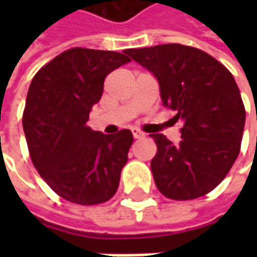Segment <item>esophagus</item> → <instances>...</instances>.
<instances>
[{"label":"esophagus","mask_w":257,"mask_h":257,"mask_svg":"<svg viewBox=\"0 0 257 257\" xmlns=\"http://www.w3.org/2000/svg\"><path fill=\"white\" fill-rule=\"evenodd\" d=\"M146 134L143 132H140V130H137V128H133V137L134 139H143Z\"/></svg>","instance_id":"34e87169"}]
</instances>
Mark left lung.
Masks as SVG:
<instances>
[{"instance_id": "1", "label": "left lung", "mask_w": 257, "mask_h": 257, "mask_svg": "<svg viewBox=\"0 0 257 257\" xmlns=\"http://www.w3.org/2000/svg\"><path fill=\"white\" fill-rule=\"evenodd\" d=\"M127 54L156 75L164 107L183 123L179 146L164 134H150L157 146L150 164L157 189L173 200L212 192L239 156L246 120L232 73L190 45L132 48Z\"/></svg>"}]
</instances>
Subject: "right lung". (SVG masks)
I'll return each instance as SVG.
<instances>
[{"instance_id":"add662e5","label":"right lung","mask_w":257,"mask_h":257,"mask_svg":"<svg viewBox=\"0 0 257 257\" xmlns=\"http://www.w3.org/2000/svg\"><path fill=\"white\" fill-rule=\"evenodd\" d=\"M125 54L74 47L41 67L30 84L23 114L28 152L44 182L68 202L93 206L117 192L133 134L124 128L107 136L87 121L105 77L132 61Z\"/></svg>"}]
</instances>
